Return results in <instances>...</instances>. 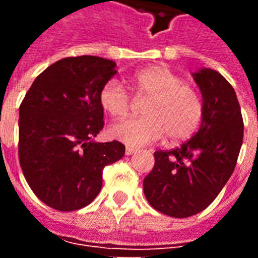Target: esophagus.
Returning <instances> with one entry per match:
<instances>
[{
    "label": "esophagus",
    "instance_id": "1",
    "mask_svg": "<svg viewBox=\"0 0 258 258\" xmlns=\"http://www.w3.org/2000/svg\"><path fill=\"white\" fill-rule=\"evenodd\" d=\"M135 152H137V149H135V148H131V146H127V148H125V155H127V156L134 155Z\"/></svg>",
    "mask_w": 258,
    "mask_h": 258
}]
</instances>
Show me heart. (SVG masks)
I'll use <instances>...</instances> for the list:
<instances>
[{"label": "heart", "instance_id": "b5f03b06", "mask_svg": "<svg viewBox=\"0 0 258 258\" xmlns=\"http://www.w3.org/2000/svg\"><path fill=\"white\" fill-rule=\"evenodd\" d=\"M135 95L148 99L144 117L130 118L110 128L114 140L130 146H145L163 138L182 141L194 134L203 116V102L182 79L163 66L142 69L131 77ZM102 109L114 118H123L131 110V98L117 80H109L99 91Z\"/></svg>", "mask_w": 258, "mask_h": 258}]
</instances>
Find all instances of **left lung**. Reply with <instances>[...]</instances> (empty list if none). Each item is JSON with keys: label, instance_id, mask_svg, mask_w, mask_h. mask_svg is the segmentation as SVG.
Masks as SVG:
<instances>
[{"label": "left lung", "instance_id": "1", "mask_svg": "<svg viewBox=\"0 0 258 258\" xmlns=\"http://www.w3.org/2000/svg\"><path fill=\"white\" fill-rule=\"evenodd\" d=\"M202 92L198 133L173 151L155 152L144 179L149 205L163 214L185 218L203 211L232 175L243 142V118L232 85L213 69L192 74Z\"/></svg>", "mask_w": 258, "mask_h": 258}]
</instances>
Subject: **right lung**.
Wrapping results in <instances>:
<instances>
[{"label": "right lung", "mask_w": 258, "mask_h": 258, "mask_svg": "<svg viewBox=\"0 0 258 258\" xmlns=\"http://www.w3.org/2000/svg\"><path fill=\"white\" fill-rule=\"evenodd\" d=\"M109 59L83 55L51 64L19 107V162L31 190L59 211L88 206L103 168L124 156L118 141L96 142L103 128L99 91L114 74Z\"/></svg>", "instance_id": "right-lung-1"}]
</instances>
